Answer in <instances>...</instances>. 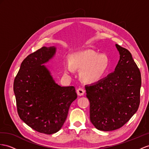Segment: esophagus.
I'll return each instance as SVG.
<instances>
[{
	"mask_svg": "<svg viewBox=\"0 0 149 149\" xmlns=\"http://www.w3.org/2000/svg\"><path fill=\"white\" fill-rule=\"evenodd\" d=\"M84 93H85V91L82 88H80L79 87V88L77 90V94L79 96H83V95L84 94Z\"/></svg>",
	"mask_w": 149,
	"mask_h": 149,
	"instance_id": "obj_1",
	"label": "esophagus"
}]
</instances>
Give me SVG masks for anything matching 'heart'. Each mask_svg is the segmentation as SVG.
I'll list each match as a JSON object with an SVG mask.
<instances>
[{"mask_svg": "<svg viewBox=\"0 0 149 149\" xmlns=\"http://www.w3.org/2000/svg\"><path fill=\"white\" fill-rule=\"evenodd\" d=\"M63 67L66 74L74 73L75 69L81 70L80 79L86 84H93L104 77L109 68V60L106 55L87 49L75 53L71 60L65 58Z\"/></svg>", "mask_w": 149, "mask_h": 149, "instance_id": "obj_1", "label": "heart"}]
</instances>
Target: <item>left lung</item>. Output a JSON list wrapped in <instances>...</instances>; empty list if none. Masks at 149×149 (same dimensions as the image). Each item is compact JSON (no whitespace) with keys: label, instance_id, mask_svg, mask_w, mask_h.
Returning <instances> with one entry per match:
<instances>
[{"label":"left lung","instance_id":"obj_1","mask_svg":"<svg viewBox=\"0 0 149 149\" xmlns=\"http://www.w3.org/2000/svg\"><path fill=\"white\" fill-rule=\"evenodd\" d=\"M120 60L107 77L86 85L90 102V120L99 130L108 132L121 128L139 107L142 81L139 68L127 49L116 44Z\"/></svg>","mask_w":149,"mask_h":149}]
</instances>
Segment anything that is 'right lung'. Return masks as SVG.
<instances>
[{"label":"right lung","instance_id":"right-lung-1","mask_svg":"<svg viewBox=\"0 0 149 149\" xmlns=\"http://www.w3.org/2000/svg\"><path fill=\"white\" fill-rule=\"evenodd\" d=\"M55 47H43L21 63L14 81L19 116L35 130L50 135L65 121L71 103L77 97L74 86L62 87L41 65L53 58Z\"/></svg>","mask_w":149,"mask_h":149}]
</instances>
